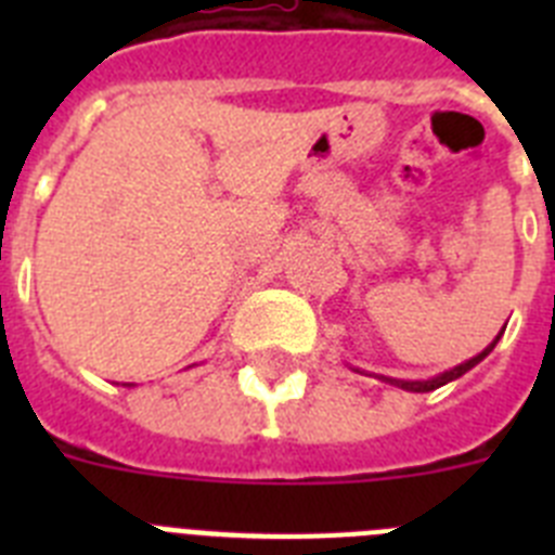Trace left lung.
Masks as SVG:
<instances>
[{
    "label": "left lung",
    "instance_id": "left-lung-1",
    "mask_svg": "<svg viewBox=\"0 0 555 555\" xmlns=\"http://www.w3.org/2000/svg\"><path fill=\"white\" fill-rule=\"evenodd\" d=\"M498 338H494L492 345H489L483 352H478V356L469 358V361H464V364L453 366V370L444 372V375L434 377V380H391V377H386V380H389V384H395V386H400V389H409V391H434V389H439V386H444V384H450V380H455V377H461V375H464V372L473 370V366L478 364V361H483V358H487L489 352L494 350V345H498Z\"/></svg>",
    "mask_w": 555,
    "mask_h": 555
}]
</instances>
